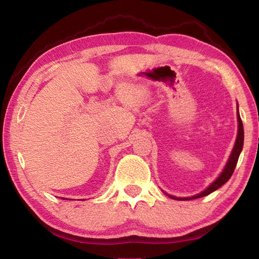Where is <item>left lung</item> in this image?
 Returning a JSON list of instances; mask_svg holds the SVG:
<instances>
[{"label": "left lung", "instance_id": "left-lung-1", "mask_svg": "<svg viewBox=\"0 0 259 259\" xmlns=\"http://www.w3.org/2000/svg\"><path fill=\"white\" fill-rule=\"evenodd\" d=\"M238 122H239V130H238V137H236L235 145L233 147V151H232V153H231V156H230L229 161H227L224 170H223V172L221 174V176H219L216 181H214L211 185L207 188V190H204L202 193H200V194H198V195L190 196V198H175V196H172V195H169L170 198L176 199V200H193V199L202 198V196L208 195V194H210V193H212L213 191L218 190L219 187H221L222 185H224V184L229 181L232 175H233V172H234V169H235L236 163H238V160H239V155L243 147V137H244L243 124H242V121H241L239 111H238Z\"/></svg>", "mask_w": 259, "mask_h": 259}]
</instances>
